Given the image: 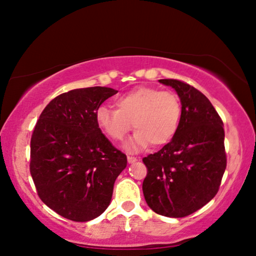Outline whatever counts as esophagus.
Instances as JSON below:
<instances>
[{"label":"esophagus","mask_w":256,"mask_h":256,"mask_svg":"<svg viewBox=\"0 0 256 256\" xmlns=\"http://www.w3.org/2000/svg\"><path fill=\"white\" fill-rule=\"evenodd\" d=\"M136 157H133V156H128V164H133V162H136Z\"/></svg>","instance_id":"esophagus-1"}]
</instances>
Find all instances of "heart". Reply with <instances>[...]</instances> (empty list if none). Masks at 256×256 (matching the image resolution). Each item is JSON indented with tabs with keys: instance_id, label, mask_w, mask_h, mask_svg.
<instances>
[{
	"instance_id": "b5f03b06",
	"label": "heart",
	"mask_w": 256,
	"mask_h": 256,
	"mask_svg": "<svg viewBox=\"0 0 256 256\" xmlns=\"http://www.w3.org/2000/svg\"><path fill=\"white\" fill-rule=\"evenodd\" d=\"M116 107L100 106L96 120L112 140L120 142L132 125L136 130L128 144L130 150L160 146L170 142L180 120V102L174 92H160L150 86H138L116 99Z\"/></svg>"
}]
</instances>
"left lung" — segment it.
I'll list each match as a JSON object with an SVG mask.
<instances>
[{
	"label": "left lung",
	"instance_id": "obj_1",
	"mask_svg": "<svg viewBox=\"0 0 256 256\" xmlns=\"http://www.w3.org/2000/svg\"><path fill=\"white\" fill-rule=\"evenodd\" d=\"M178 94L180 125L170 144L144 158L142 184L156 214L182 218L201 209L218 192L226 170L224 123L209 99L183 81L162 79Z\"/></svg>",
	"mask_w": 256,
	"mask_h": 256
}]
</instances>
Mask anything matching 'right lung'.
<instances>
[{
	"mask_svg": "<svg viewBox=\"0 0 256 256\" xmlns=\"http://www.w3.org/2000/svg\"><path fill=\"white\" fill-rule=\"evenodd\" d=\"M118 94L107 86L74 89L54 98L30 141V174L40 200L72 222L97 218L110 206L126 156L96 120L102 104Z\"/></svg>",
	"mask_w": 256,
	"mask_h": 256,
	"instance_id": "obj_1",
	"label": "right lung"
}]
</instances>
